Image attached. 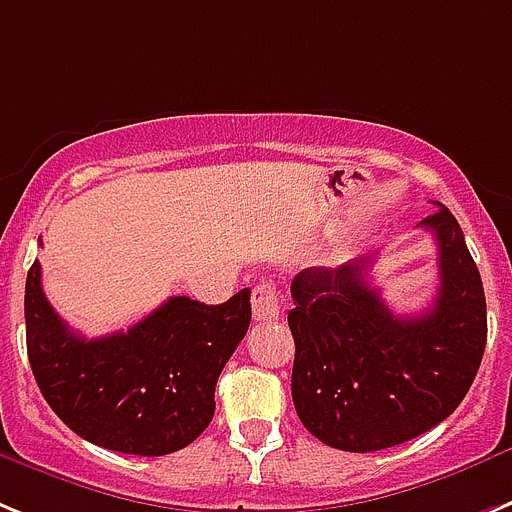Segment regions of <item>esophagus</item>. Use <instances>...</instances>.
<instances>
[{"label": "esophagus", "instance_id": "obj_1", "mask_svg": "<svg viewBox=\"0 0 512 512\" xmlns=\"http://www.w3.org/2000/svg\"><path fill=\"white\" fill-rule=\"evenodd\" d=\"M281 312V299H278L276 283L260 281L252 289V315L255 320H276Z\"/></svg>", "mask_w": 512, "mask_h": 512}]
</instances>
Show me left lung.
<instances>
[{
    "instance_id": "obj_1",
    "label": "left lung",
    "mask_w": 512,
    "mask_h": 512,
    "mask_svg": "<svg viewBox=\"0 0 512 512\" xmlns=\"http://www.w3.org/2000/svg\"><path fill=\"white\" fill-rule=\"evenodd\" d=\"M419 226L435 234L440 289L424 315L398 317L372 286L375 255L291 283V398L330 448L372 453L448 419L487 346V302L463 231L445 205Z\"/></svg>"
}]
</instances>
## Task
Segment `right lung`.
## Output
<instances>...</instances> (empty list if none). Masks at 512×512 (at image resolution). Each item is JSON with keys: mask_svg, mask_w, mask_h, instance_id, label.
Returning <instances> with one entry per match:
<instances>
[{"mask_svg": "<svg viewBox=\"0 0 512 512\" xmlns=\"http://www.w3.org/2000/svg\"><path fill=\"white\" fill-rule=\"evenodd\" d=\"M252 320L249 289L223 304L171 296L127 333L83 338L25 281V341L38 388L83 440L130 455H166L203 435L216 382Z\"/></svg>", "mask_w": 512, "mask_h": 512, "instance_id": "1", "label": "right lung"}]
</instances>
